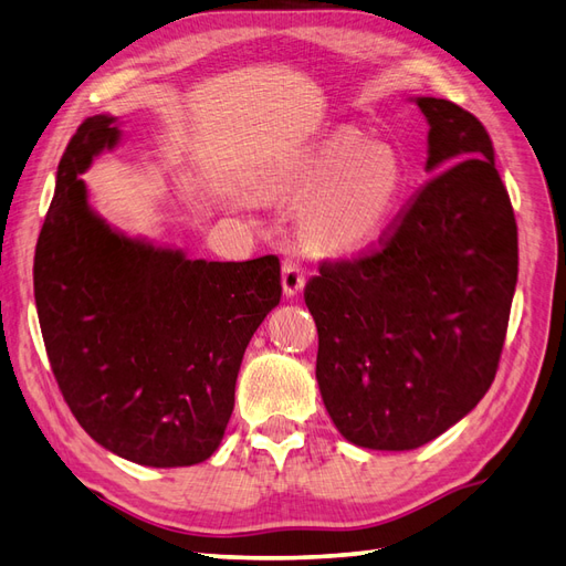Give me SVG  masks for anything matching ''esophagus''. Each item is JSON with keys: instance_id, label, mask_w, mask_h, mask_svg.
<instances>
[{"instance_id": "esophagus-1", "label": "esophagus", "mask_w": 566, "mask_h": 566, "mask_svg": "<svg viewBox=\"0 0 566 566\" xmlns=\"http://www.w3.org/2000/svg\"><path fill=\"white\" fill-rule=\"evenodd\" d=\"M303 284H306V272H303V265L298 260H284L282 265V286L286 296L298 294Z\"/></svg>"}]
</instances>
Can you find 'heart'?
Instances as JSON below:
<instances>
[{
  "instance_id": "b5f03b06",
  "label": "heart",
  "mask_w": 566,
  "mask_h": 566,
  "mask_svg": "<svg viewBox=\"0 0 566 566\" xmlns=\"http://www.w3.org/2000/svg\"><path fill=\"white\" fill-rule=\"evenodd\" d=\"M284 186L311 191L303 220L329 251L352 253L382 234L407 184L399 153L339 128L284 165Z\"/></svg>"
}]
</instances>
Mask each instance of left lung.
I'll return each instance as SVG.
<instances>
[{
  "label": "left lung",
  "mask_w": 566,
  "mask_h": 566,
  "mask_svg": "<svg viewBox=\"0 0 566 566\" xmlns=\"http://www.w3.org/2000/svg\"><path fill=\"white\" fill-rule=\"evenodd\" d=\"M428 171L380 249L323 260L303 298L317 327L315 378L346 440L403 452L485 397L518 272L516 220L495 150L471 112L418 97Z\"/></svg>",
  "instance_id": "8db88e82"
}]
</instances>
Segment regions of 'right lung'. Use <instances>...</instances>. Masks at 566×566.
<instances>
[{
	"mask_svg": "<svg viewBox=\"0 0 566 566\" xmlns=\"http://www.w3.org/2000/svg\"><path fill=\"white\" fill-rule=\"evenodd\" d=\"M114 122L85 119L56 171L33 263L42 339L97 444L143 467H193L224 438L245 346L282 298L280 258L188 260L99 220L78 174L117 145Z\"/></svg>",
	"mask_w": 566,
	"mask_h": 566,
	"instance_id": "1",
	"label": "right lung"
}]
</instances>
